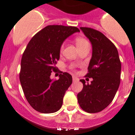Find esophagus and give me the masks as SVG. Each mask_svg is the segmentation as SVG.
<instances>
[{"instance_id": "esophagus-1", "label": "esophagus", "mask_w": 135, "mask_h": 135, "mask_svg": "<svg viewBox=\"0 0 135 135\" xmlns=\"http://www.w3.org/2000/svg\"><path fill=\"white\" fill-rule=\"evenodd\" d=\"M73 81H78V78L75 76H73Z\"/></svg>"}]
</instances>
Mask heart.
Masks as SVG:
<instances>
[{
  "label": "heart",
  "instance_id": "heart-1",
  "mask_svg": "<svg viewBox=\"0 0 135 135\" xmlns=\"http://www.w3.org/2000/svg\"><path fill=\"white\" fill-rule=\"evenodd\" d=\"M75 43H76V45H77L78 49L81 47H84V45L88 44V42L87 41V40H85V38H81V37H78V38H76ZM62 50H63V47L62 46L60 48V52H62Z\"/></svg>",
  "mask_w": 135,
  "mask_h": 135
}]
</instances>
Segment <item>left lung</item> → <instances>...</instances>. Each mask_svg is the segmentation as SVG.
<instances>
[{
  "instance_id": "obj_1",
  "label": "left lung",
  "mask_w": 135,
  "mask_h": 135,
  "mask_svg": "<svg viewBox=\"0 0 135 135\" xmlns=\"http://www.w3.org/2000/svg\"><path fill=\"white\" fill-rule=\"evenodd\" d=\"M92 45V55L85 77L91 84L81 79L84 87L77 94L81 108L88 113L100 112L114 98L120 84L121 62L116 47L102 32L81 27Z\"/></svg>"
}]
</instances>
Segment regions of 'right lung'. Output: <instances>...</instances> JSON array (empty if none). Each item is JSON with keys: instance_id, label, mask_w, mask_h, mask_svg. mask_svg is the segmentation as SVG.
<instances>
[{"instance_id": "1", "label": "right lung", "mask_w": 135, "mask_h": 135, "mask_svg": "<svg viewBox=\"0 0 135 135\" xmlns=\"http://www.w3.org/2000/svg\"><path fill=\"white\" fill-rule=\"evenodd\" d=\"M80 30L75 26L50 25L31 38L22 55L20 80L26 98L34 109L43 113L58 111L72 84V76L61 72L58 80L50 78L57 72L60 47L64 40Z\"/></svg>"}]
</instances>
